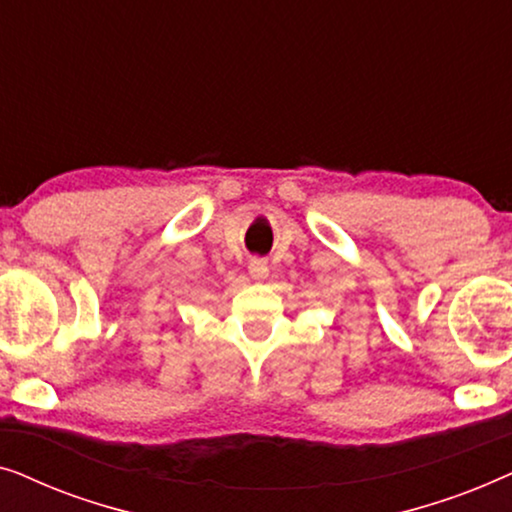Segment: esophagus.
Here are the masks:
<instances>
[{"label": "esophagus", "mask_w": 512, "mask_h": 512, "mask_svg": "<svg viewBox=\"0 0 512 512\" xmlns=\"http://www.w3.org/2000/svg\"><path fill=\"white\" fill-rule=\"evenodd\" d=\"M249 272L256 279H263L265 275H268V263H265L263 258H251V261H249Z\"/></svg>", "instance_id": "obj_1"}]
</instances>
